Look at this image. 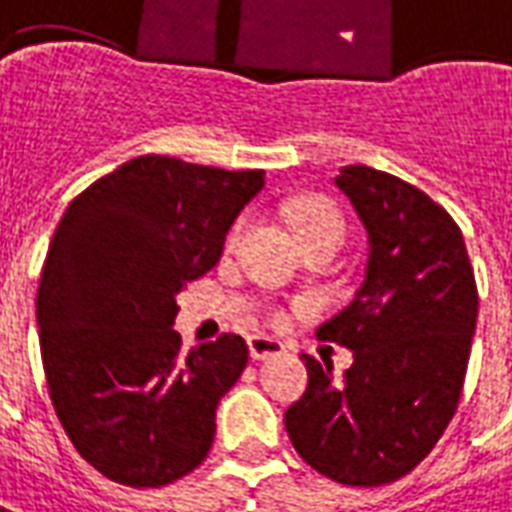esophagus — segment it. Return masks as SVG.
<instances>
[{
	"label": "esophagus",
	"instance_id": "34e87169",
	"mask_svg": "<svg viewBox=\"0 0 512 512\" xmlns=\"http://www.w3.org/2000/svg\"><path fill=\"white\" fill-rule=\"evenodd\" d=\"M248 348L253 359H270L278 357V354H284V345L278 343V340H273V337H264V334H253V337H248Z\"/></svg>",
	"mask_w": 512,
	"mask_h": 512
}]
</instances>
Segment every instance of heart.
I'll list each match as a JSON object with an SVG mask.
<instances>
[{
  "label": "heart",
  "instance_id": "heart-1",
  "mask_svg": "<svg viewBox=\"0 0 512 512\" xmlns=\"http://www.w3.org/2000/svg\"><path fill=\"white\" fill-rule=\"evenodd\" d=\"M292 220H295V231L303 239L309 236H320V234H337L345 236V220L343 214L337 211L334 203L323 200V197H306V200H298L292 206ZM250 228V217H239V220L231 225L228 231V239H225V250H236L242 245V239L248 234Z\"/></svg>",
  "mask_w": 512,
  "mask_h": 512
}]
</instances>
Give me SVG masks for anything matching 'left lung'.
I'll return each instance as SVG.
<instances>
[{
  "instance_id": "obj_1",
  "label": "left lung",
  "mask_w": 512,
  "mask_h": 512,
  "mask_svg": "<svg viewBox=\"0 0 512 512\" xmlns=\"http://www.w3.org/2000/svg\"><path fill=\"white\" fill-rule=\"evenodd\" d=\"M334 183L368 231V267L317 337L351 348L354 365L334 379L303 354L309 384L284 424L323 477L373 488L410 474L454 418L479 295L463 234L432 197L362 164Z\"/></svg>"
}]
</instances>
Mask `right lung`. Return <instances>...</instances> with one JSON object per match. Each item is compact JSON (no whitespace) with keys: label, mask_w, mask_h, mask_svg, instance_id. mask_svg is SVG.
<instances>
[{"label":"right lung","mask_w":512,"mask_h":512,"mask_svg":"<svg viewBox=\"0 0 512 512\" xmlns=\"http://www.w3.org/2000/svg\"><path fill=\"white\" fill-rule=\"evenodd\" d=\"M262 186L264 169L139 155L58 222L35 298L41 359L58 421L102 477L161 488L206 460L248 343L222 334L181 351L175 295L220 262Z\"/></svg>","instance_id":"obj_1"}]
</instances>
